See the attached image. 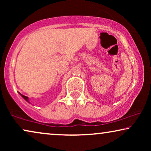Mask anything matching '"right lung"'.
Masks as SVG:
<instances>
[{
  "label": "right lung",
  "instance_id": "right-lung-1",
  "mask_svg": "<svg viewBox=\"0 0 151 151\" xmlns=\"http://www.w3.org/2000/svg\"><path fill=\"white\" fill-rule=\"evenodd\" d=\"M20 96H21L22 97V98H23L24 99V100H25L27 101V102H29V98H28V97H27V96H23V95H22L21 93H20Z\"/></svg>",
  "mask_w": 151,
  "mask_h": 151
}]
</instances>
